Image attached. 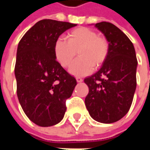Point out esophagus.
<instances>
[{
	"label": "esophagus",
	"mask_w": 150,
	"mask_h": 150,
	"mask_svg": "<svg viewBox=\"0 0 150 150\" xmlns=\"http://www.w3.org/2000/svg\"><path fill=\"white\" fill-rule=\"evenodd\" d=\"M76 81L78 83H81V82H83V79L80 78V77H76Z\"/></svg>",
	"instance_id": "obj_1"
}]
</instances>
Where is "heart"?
I'll return each mask as SVG.
<instances>
[{"mask_svg": "<svg viewBox=\"0 0 150 150\" xmlns=\"http://www.w3.org/2000/svg\"><path fill=\"white\" fill-rule=\"evenodd\" d=\"M54 51L57 61L64 68L71 65L78 52L79 58L71 66L70 72L82 76L91 73L94 67L98 68L103 65L109 53V42L93 30L79 27L69 32L67 41L56 40Z\"/></svg>", "mask_w": 150, "mask_h": 150, "instance_id": "heart-1", "label": "heart"}]
</instances>
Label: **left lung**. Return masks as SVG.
<instances>
[{
	"label": "left lung",
	"mask_w": 150,
	"mask_h": 150,
	"mask_svg": "<svg viewBox=\"0 0 150 150\" xmlns=\"http://www.w3.org/2000/svg\"><path fill=\"white\" fill-rule=\"evenodd\" d=\"M96 27L108 41L109 53L101 68L84 79L89 88L85 104L95 120L110 124L125 116L132 105L137 59L132 42L115 25L102 21Z\"/></svg>",
	"instance_id": "8db88e82"
}]
</instances>
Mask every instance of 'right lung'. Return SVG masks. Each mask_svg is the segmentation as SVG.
I'll use <instances>...</instances> for the list:
<instances>
[{
	"instance_id": "obj_1",
	"label": "right lung",
	"mask_w": 150,
	"mask_h": 150,
	"mask_svg": "<svg viewBox=\"0 0 150 150\" xmlns=\"http://www.w3.org/2000/svg\"><path fill=\"white\" fill-rule=\"evenodd\" d=\"M76 24L51 19L38 21L19 42L15 64L17 95L32 122L54 125L63 118L66 100L77 84L56 60L54 46L61 34Z\"/></svg>"
}]
</instances>
